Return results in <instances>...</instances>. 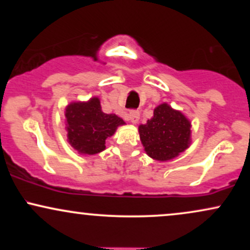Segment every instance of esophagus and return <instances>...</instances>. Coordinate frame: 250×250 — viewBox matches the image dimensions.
Segmentation results:
<instances>
[{"label": "esophagus", "mask_w": 250, "mask_h": 250, "mask_svg": "<svg viewBox=\"0 0 250 250\" xmlns=\"http://www.w3.org/2000/svg\"><path fill=\"white\" fill-rule=\"evenodd\" d=\"M140 119V113L137 110H130L127 115V120L130 121L131 123H136Z\"/></svg>", "instance_id": "esophagus-1"}]
</instances>
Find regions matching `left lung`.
I'll list each match as a JSON object with an SVG mask.
<instances>
[{
    "label": "left lung",
    "mask_w": 250,
    "mask_h": 250,
    "mask_svg": "<svg viewBox=\"0 0 250 250\" xmlns=\"http://www.w3.org/2000/svg\"><path fill=\"white\" fill-rule=\"evenodd\" d=\"M140 139L151 159L168 161L190 145V122L167 103L154 109V116L139 127Z\"/></svg>",
    "instance_id": "1"
}]
</instances>
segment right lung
Returning a JSON list of instances; mask_svg holds the SVG:
<instances>
[{"instance_id":"1","label":"right lung","mask_w":250,"mask_h":250,"mask_svg":"<svg viewBox=\"0 0 250 250\" xmlns=\"http://www.w3.org/2000/svg\"><path fill=\"white\" fill-rule=\"evenodd\" d=\"M68 141L80 154L94 155L104 150L105 140L125 121L115 114H104L100 100L71 103L65 109Z\"/></svg>"}]
</instances>
